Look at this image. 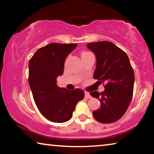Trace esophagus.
Here are the masks:
<instances>
[{"mask_svg": "<svg viewBox=\"0 0 154 154\" xmlns=\"http://www.w3.org/2000/svg\"><path fill=\"white\" fill-rule=\"evenodd\" d=\"M85 97L87 98H90L92 96H90V93L88 92H85Z\"/></svg>", "mask_w": 154, "mask_h": 154, "instance_id": "esophagus-1", "label": "esophagus"}]
</instances>
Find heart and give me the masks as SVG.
I'll list each match as a JSON object with an SVG mask.
<instances>
[{
    "mask_svg": "<svg viewBox=\"0 0 154 154\" xmlns=\"http://www.w3.org/2000/svg\"><path fill=\"white\" fill-rule=\"evenodd\" d=\"M90 52H88V51H84V52H83V53L82 54V56H84V55H85V54H89Z\"/></svg>",
    "mask_w": 154,
    "mask_h": 154,
    "instance_id": "b5f03b06",
    "label": "heart"
}]
</instances>
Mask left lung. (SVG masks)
<instances>
[{
	"mask_svg": "<svg viewBox=\"0 0 154 154\" xmlns=\"http://www.w3.org/2000/svg\"><path fill=\"white\" fill-rule=\"evenodd\" d=\"M87 48L96 58L94 79L105 83L103 92L90 93L100 102V108L93 111V116L100 123H113L123 116L131 102L134 82L133 69L127 54L113 43H90Z\"/></svg>",
	"mask_w": 154,
	"mask_h": 154,
	"instance_id": "8db88e82",
	"label": "left lung"
}]
</instances>
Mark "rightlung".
Wrapping results in <instances>:
<instances>
[{"instance_id":"add662e5","label":"right lung","mask_w":154,"mask_h":154,"mask_svg":"<svg viewBox=\"0 0 154 154\" xmlns=\"http://www.w3.org/2000/svg\"><path fill=\"white\" fill-rule=\"evenodd\" d=\"M77 43H52L39 48L29 60V83L34 100L48 120L63 123L72 118L77 103L84 98L81 89L59 88L57 77L64 72V62Z\"/></svg>"}]
</instances>
